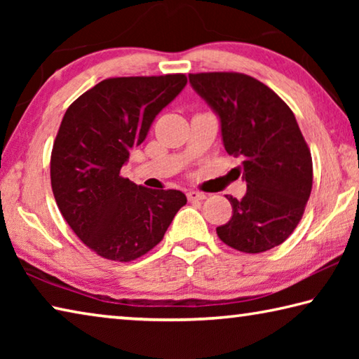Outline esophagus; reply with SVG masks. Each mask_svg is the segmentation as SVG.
<instances>
[{"mask_svg": "<svg viewBox=\"0 0 359 359\" xmlns=\"http://www.w3.org/2000/svg\"><path fill=\"white\" fill-rule=\"evenodd\" d=\"M187 198H188V201H190V203L203 201V199H205V194L204 193H199V191H188L187 193Z\"/></svg>", "mask_w": 359, "mask_h": 359, "instance_id": "1", "label": "esophagus"}]
</instances>
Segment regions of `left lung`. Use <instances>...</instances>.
I'll list each match as a JSON object with an SVG mask.
<instances>
[{
  "mask_svg": "<svg viewBox=\"0 0 359 359\" xmlns=\"http://www.w3.org/2000/svg\"><path fill=\"white\" fill-rule=\"evenodd\" d=\"M191 87L220 117L223 145L242 156V199L226 196L233 217L217 228L244 253L271 250L290 238L312 191V155L294 114L280 96L241 72L190 74Z\"/></svg>",
  "mask_w": 359,
  "mask_h": 359,
  "instance_id": "8db88e82",
  "label": "left lung"
}]
</instances>
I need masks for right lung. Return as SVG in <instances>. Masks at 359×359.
<instances>
[{
	"instance_id": "1",
	"label": "right lung",
	"mask_w": 359,
	"mask_h": 359,
	"mask_svg": "<svg viewBox=\"0 0 359 359\" xmlns=\"http://www.w3.org/2000/svg\"><path fill=\"white\" fill-rule=\"evenodd\" d=\"M185 74L112 77L68 107L50 156L52 191L71 229L96 255L128 263L160 244L187 204L179 190H151L120 175Z\"/></svg>"
}]
</instances>
